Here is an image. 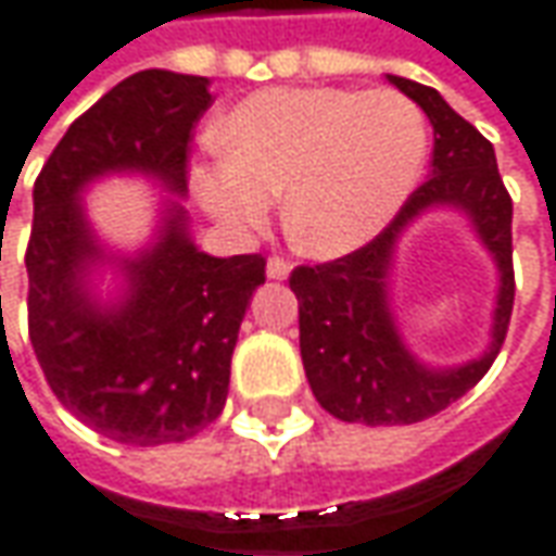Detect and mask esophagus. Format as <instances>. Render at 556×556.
I'll return each mask as SVG.
<instances>
[{"mask_svg":"<svg viewBox=\"0 0 556 556\" xmlns=\"http://www.w3.org/2000/svg\"><path fill=\"white\" fill-rule=\"evenodd\" d=\"M289 270H292V264L286 258H277V255H274V258L267 261V277L270 279H286L289 277Z\"/></svg>","mask_w":556,"mask_h":556,"instance_id":"1","label":"esophagus"}]
</instances>
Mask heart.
<instances>
[{
  "instance_id": "b5f03b06",
  "label": "heart",
  "mask_w": 556,
  "mask_h": 556,
  "mask_svg": "<svg viewBox=\"0 0 556 556\" xmlns=\"http://www.w3.org/2000/svg\"><path fill=\"white\" fill-rule=\"evenodd\" d=\"M215 163L193 172L200 202L233 233H258L286 190V230L316 258L378 237L409 200L428 123L393 88H267L227 113Z\"/></svg>"
}]
</instances>
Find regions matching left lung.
<instances>
[{"label": "left lung", "mask_w": 556, "mask_h": 556, "mask_svg": "<svg viewBox=\"0 0 556 556\" xmlns=\"http://www.w3.org/2000/svg\"><path fill=\"white\" fill-rule=\"evenodd\" d=\"M428 113L433 125L431 178L366 245L326 264H301L289 286L298 298L301 359L316 403L341 421L415 425L452 406L489 372L502 351L514 311L510 193L498 175L495 150L452 110L440 91L403 76H388ZM431 204H458L500 261L503 286L493 344L480 361L437 374L414 363L395 336L387 307V267L392 242L408 220Z\"/></svg>", "instance_id": "left-lung-1"}]
</instances>
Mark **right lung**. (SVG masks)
I'll use <instances>...</instances> for the list:
<instances>
[{"label":"right lung","mask_w":556,"mask_h":556,"mask_svg":"<svg viewBox=\"0 0 556 556\" xmlns=\"http://www.w3.org/2000/svg\"><path fill=\"white\" fill-rule=\"evenodd\" d=\"M212 106L208 79L141 70L70 125L33 184L27 326L51 393L83 425L116 443H181L224 409L230 356L264 255L212 258L168 208L163 237L125 261L128 295L101 311L86 292L98 258L79 190L104 172L135 168L187 190L190 141Z\"/></svg>","instance_id":"add662e5"}]
</instances>
